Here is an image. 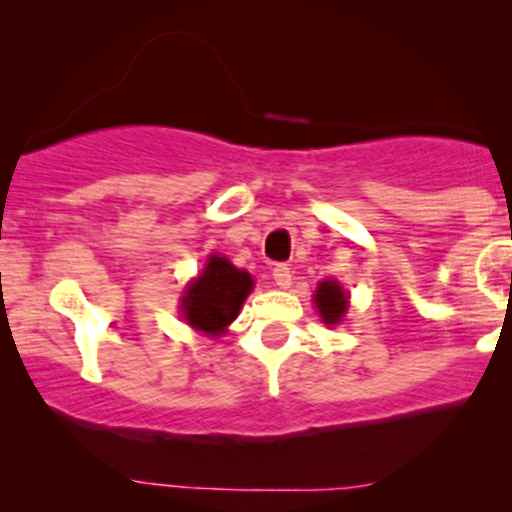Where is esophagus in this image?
I'll return each instance as SVG.
<instances>
[{
  "label": "esophagus",
  "mask_w": 512,
  "mask_h": 512,
  "mask_svg": "<svg viewBox=\"0 0 512 512\" xmlns=\"http://www.w3.org/2000/svg\"><path fill=\"white\" fill-rule=\"evenodd\" d=\"M272 276H274V284L279 286V289H289L291 286V267L289 264H276L272 269Z\"/></svg>",
  "instance_id": "1"
}]
</instances>
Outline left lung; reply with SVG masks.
<instances>
[{
	"mask_svg": "<svg viewBox=\"0 0 512 512\" xmlns=\"http://www.w3.org/2000/svg\"><path fill=\"white\" fill-rule=\"evenodd\" d=\"M315 303L322 320H325L327 325H334V322L342 320L346 310V293L342 291V286H339L337 281H322L315 291Z\"/></svg>",
	"mask_w": 512,
	"mask_h": 512,
	"instance_id": "1",
	"label": "left lung"
}]
</instances>
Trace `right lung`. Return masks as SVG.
I'll list each match as a JSON object with an SVG mask.
<instances>
[{"label": "right lung", "instance_id": "obj_1", "mask_svg": "<svg viewBox=\"0 0 512 512\" xmlns=\"http://www.w3.org/2000/svg\"><path fill=\"white\" fill-rule=\"evenodd\" d=\"M250 289L248 272L233 267L226 257L211 255L202 276L182 296V313L195 330L219 334L236 320Z\"/></svg>", "mask_w": 512, "mask_h": 512}]
</instances>
